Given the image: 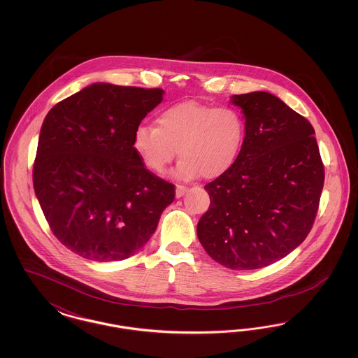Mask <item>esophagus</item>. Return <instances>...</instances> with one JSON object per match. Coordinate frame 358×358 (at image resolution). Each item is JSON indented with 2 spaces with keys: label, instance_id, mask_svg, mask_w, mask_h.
<instances>
[{
  "label": "esophagus",
  "instance_id": "34e87169",
  "mask_svg": "<svg viewBox=\"0 0 358 358\" xmlns=\"http://www.w3.org/2000/svg\"><path fill=\"white\" fill-rule=\"evenodd\" d=\"M187 192V187H184V185H177V187H176V197H177V199H180V197H182Z\"/></svg>",
  "mask_w": 358,
  "mask_h": 358
}]
</instances>
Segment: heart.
<instances>
[{"mask_svg": "<svg viewBox=\"0 0 358 358\" xmlns=\"http://www.w3.org/2000/svg\"><path fill=\"white\" fill-rule=\"evenodd\" d=\"M245 131L238 108L187 101L164 108L157 115V127L139 124L133 145L143 165L157 174L178 153L177 178L192 180L201 174L216 178L236 164Z\"/></svg>", "mask_w": 358, "mask_h": 358, "instance_id": "b5f03b06", "label": "heart"}]
</instances>
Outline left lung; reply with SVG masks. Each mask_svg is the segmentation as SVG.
Masks as SVG:
<instances>
[{
	"label": "left lung",
	"instance_id": "obj_1",
	"mask_svg": "<svg viewBox=\"0 0 358 358\" xmlns=\"http://www.w3.org/2000/svg\"><path fill=\"white\" fill-rule=\"evenodd\" d=\"M245 141L236 164L205 185L209 209L197 224L206 254L231 270L267 267L313 228L324 169L311 123L275 95H234Z\"/></svg>",
	"mask_w": 358,
	"mask_h": 358
}]
</instances>
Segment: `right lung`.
Returning a JSON list of instances; mask_svg holds the SVG:
<instances>
[{
  "label": "right lung",
  "mask_w": 358,
  "mask_h": 358,
  "mask_svg": "<svg viewBox=\"0 0 358 358\" xmlns=\"http://www.w3.org/2000/svg\"><path fill=\"white\" fill-rule=\"evenodd\" d=\"M164 90L94 83L43 122L34 187L53 235L88 260L115 262L152 238L174 185L148 171L136 129Z\"/></svg>",
  "instance_id": "right-lung-1"
}]
</instances>
